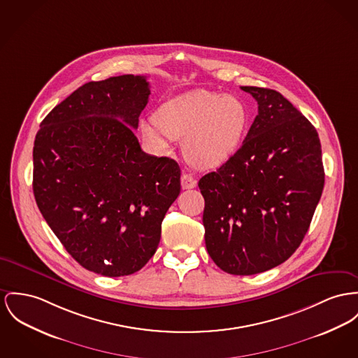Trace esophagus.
Listing matches in <instances>:
<instances>
[{
    "label": "esophagus",
    "mask_w": 358,
    "mask_h": 358,
    "mask_svg": "<svg viewBox=\"0 0 358 358\" xmlns=\"http://www.w3.org/2000/svg\"><path fill=\"white\" fill-rule=\"evenodd\" d=\"M180 183H182V189L183 190H190V189H194L196 186L195 179L191 176L190 173H185V172L182 173Z\"/></svg>",
    "instance_id": "1"
}]
</instances>
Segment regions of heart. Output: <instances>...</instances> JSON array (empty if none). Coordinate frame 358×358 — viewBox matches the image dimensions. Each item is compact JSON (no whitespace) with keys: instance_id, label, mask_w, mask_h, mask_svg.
<instances>
[{"instance_id":"obj_1","label":"heart","mask_w":358,"mask_h":358,"mask_svg":"<svg viewBox=\"0 0 358 358\" xmlns=\"http://www.w3.org/2000/svg\"><path fill=\"white\" fill-rule=\"evenodd\" d=\"M245 126L247 111L238 99L203 90L168 100L155 118L141 122L148 143L166 149L172 138H185L187 159L202 168L227 163L236 153Z\"/></svg>"}]
</instances>
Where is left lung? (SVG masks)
<instances>
[{
	"instance_id": "obj_1",
	"label": "left lung",
	"mask_w": 358,
	"mask_h": 358,
	"mask_svg": "<svg viewBox=\"0 0 358 358\" xmlns=\"http://www.w3.org/2000/svg\"><path fill=\"white\" fill-rule=\"evenodd\" d=\"M258 115L238 152L199 179L205 243L225 273L270 270L299 248L322 196L324 169L316 129L280 92L241 87Z\"/></svg>"
}]
</instances>
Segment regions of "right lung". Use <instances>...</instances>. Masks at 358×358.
Returning a JSON list of instances; mask_svg holds the SVG:
<instances>
[{"mask_svg":"<svg viewBox=\"0 0 358 358\" xmlns=\"http://www.w3.org/2000/svg\"><path fill=\"white\" fill-rule=\"evenodd\" d=\"M150 95L143 76L91 81L55 106L34 143V195L84 268L129 275L157 250L180 168L143 152L134 129Z\"/></svg>","mask_w":358,"mask_h":358,"instance_id":"obj_1","label":"right lung"}]
</instances>
